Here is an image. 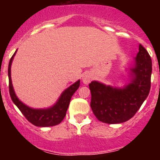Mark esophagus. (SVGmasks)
Instances as JSON below:
<instances>
[{
    "mask_svg": "<svg viewBox=\"0 0 160 160\" xmlns=\"http://www.w3.org/2000/svg\"><path fill=\"white\" fill-rule=\"evenodd\" d=\"M91 81V75L90 73H86L82 75V82L84 84H88L90 83V82Z\"/></svg>",
    "mask_w": 160,
    "mask_h": 160,
    "instance_id": "obj_1",
    "label": "esophagus"
}]
</instances>
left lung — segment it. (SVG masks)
Returning a JSON list of instances; mask_svg holds the SVG:
<instances>
[{
    "mask_svg": "<svg viewBox=\"0 0 160 160\" xmlns=\"http://www.w3.org/2000/svg\"><path fill=\"white\" fill-rule=\"evenodd\" d=\"M132 81L123 89H117L98 82L89 84L90 107L98 119L109 124L129 120L140 108L151 89L152 63L147 49L139 44L135 66L131 69Z\"/></svg>",
    "mask_w": 160,
    "mask_h": 160,
    "instance_id": "obj_1",
    "label": "left lung"
}]
</instances>
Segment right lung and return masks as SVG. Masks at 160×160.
I'll return each instance as SVG.
<instances>
[{"instance_id": "right-lung-1", "label": "right lung", "mask_w": 160, "mask_h": 160, "mask_svg": "<svg viewBox=\"0 0 160 160\" xmlns=\"http://www.w3.org/2000/svg\"><path fill=\"white\" fill-rule=\"evenodd\" d=\"M16 52L13 53L10 58L8 68V88H9V94H10L12 101L18 107V109L26 118V119L34 126L44 128V127H53V126L58 125L62 121L63 118L66 116L72 95L78 89L80 81L76 82L69 88L66 89L59 98L58 102L51 108L45 109V110H36V109L29 108V107L25 106L22 102L19 101L12 88V81H11V64H12V61Z\"/></svg>"}]
</instances>
